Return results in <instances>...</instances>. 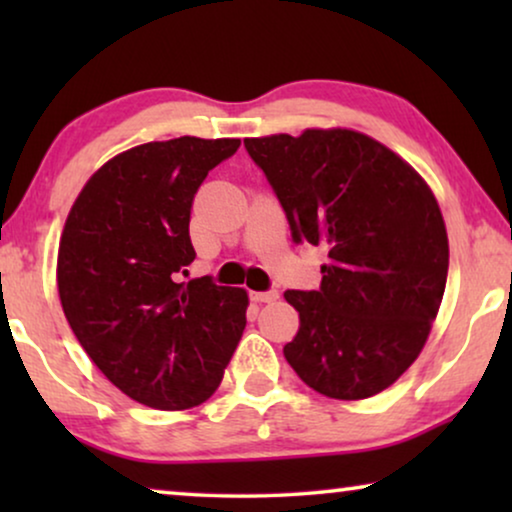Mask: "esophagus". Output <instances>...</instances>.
Here are the masks:
<instances>
[{"instance_id":"obj_1","label":"esophagus","mask_w":512,"mask_h":512,"mask_svg":"<svg viewBox=\"0 0 512 512\" xmlns=\"http://www.w3.org/2000/svg\"><path fill=\"white\" fill-rule=\"evenodd\" d=\"M277 298H279V291L277 289L254 291V293H251V300H256V303H275Z\"/></svg>"}]
</instances>
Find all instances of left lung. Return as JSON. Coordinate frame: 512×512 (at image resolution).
Listing matches in <instances>:
<instances>
[{
	"instance_id": "8db88e82",
	"label": "left lung",
	"mask_w": 512,
	"mask_h": 512,
	"mask_svg": "<svg viewBox=\"0 0 512 512\" xmlns=\"http://www.w3.org/2000/svg\"><path fill=\"white\" fill-rule=\"evenodd\" d=\"M296 244L324 247L317 291H286L300 314L284 356L340 401L370 398L412 366L445 293L450 247L438 202L412 167L354 130L244 139Z\"/></svg>"
}]
</instances>
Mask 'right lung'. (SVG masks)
Here are the masks:
<instances>
[{"label": "right lung", "instance_id": "obj_1", "mask_svg": "<svg viewBox=\"0 0 512 512\" xmlns=\"http://www.w3.org/2000/svg\"><path fill=\"white\" fill-rule=\"evenodd\" d=\"M240 139L149 142L97 170L67 216L58 293L107 380L156 410L200 405L247 326V291L188 279L193 198Z\"/></svg>", "mask_w": 512, "mask_h": 512}]
</instances>
